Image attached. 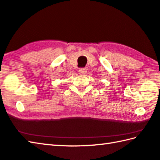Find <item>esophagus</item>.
<instances>
[{
	"label": "esophagus",
	"mask_w": 160,
	"mask_h": 160,
	"mask_svg": "<svg viewBox=\"0 0 160 160\" xmlns=\"http://www.w3.org/2000/svg\"><path fill=\"white\" fill-rule=\"evenodd\" d=\"M78 72H79V73L80 75H84L86 73L87 70H86V68H80L79 70H78Z\"/></svg>",
	"instance_id": "1"
}]
</instances>
